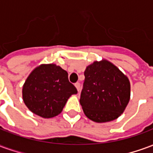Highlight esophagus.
<instances>
[{
    "label": "esophagus",
    "instance_id": "1",
    "mask_svg": "<svg viewBox=\"0 0 153 153\" xmlns=\"http://www.w3.org/2000/svg\"><path fill=\"white\" fill-rule=\"evenodd\" d=\"M74 85H75V87H76V88H77V90H78V92H79V91H80V83H79V82H77V83H75Z\"/></svg>",
    "mask_w": 153,
    "mask_h": 153
}]
</instances>
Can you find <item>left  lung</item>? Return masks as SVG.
I'll list each match as a JSON object with an SVG mask.
<instances>
[{"label": "left lung", "instance_id": "8db88e82", "mask_svg": "<svg viewBox=\"0 0 153 153\" xmlns=\"http://www.w3.org/2000/svg\"><path fill=\"white\" fill-rule=\"evenodd\" d=\"M84 76L79 102L85 115L97 123L118 118L129 101L128 78L107 60L88 65Z\"/></svg>", "mask_w": 153, "mask_h": 153}]
</instances>
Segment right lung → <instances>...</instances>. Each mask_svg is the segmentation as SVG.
<instances>
[{"label":"right lung","instance_id":"add662e5","mask_svg":"<svg viewBox=\"0 0 153 153\" xmlns=\"http://www.w3.org/2000/svg\"><path fill=\"white\" fill-rule=\"evenodd\" d=\"M77 93L65 70L54 64L42 65L25 81L23 99L32 112L43 118H51L59 115L69 97Z\"/></svg>","mask_w":153,"mask_h":153}]
</instances>
